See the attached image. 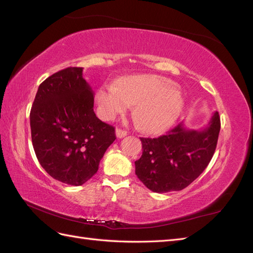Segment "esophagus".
<instances>
[{
  "label": "esophagus",
  "instance_id": "obj_1",
  "mask_svg": "<svg viewBox=\"0 0 253 253\" xmlns=\"http://www.w3.org/2000/svg\"><path fill=\"white\" fill-rule=\"evenodd\" d=\"M115 133H116L117 138H124V137H126L127 135L126 131H124V129H120V128H117Z\"/></svg>",
  "mask_w": 253,
  "mask_h": 253
}]
</instances>
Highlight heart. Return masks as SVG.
Returning <instances> with one entry per match:
<instances>
[{
  "mask_svg": "<svg viewBox=\"0 0 253 253\" xmlns=\"http://www.w3.org/2000/svg\"><path fill=\"white\" fill-rule=\"evenodd\" d=\"M99 113L106 120L126 113L131 104L144 132L163 134L178 120L185 99L176 84L162 76L135 75L98 90Z\"/></svg>",
  "mask_w": 253,
  "mask_h": 253,
  "instance_id": "1",
  "label": "heart"
}]
</instances>
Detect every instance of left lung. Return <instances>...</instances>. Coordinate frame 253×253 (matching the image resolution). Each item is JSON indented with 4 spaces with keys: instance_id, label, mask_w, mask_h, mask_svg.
Returning <instances> with one entry per match:
<instances>
[{
    "instance_id": "left-lung-1",
    "label": "left lung",
    "mask_w": 253,
    "mask_h": 253,
    "mask_svg": "<svg viewBox=\"0 0 253 253\" xmlns=\"http://www.w3.org/2000/svg\"><path fill=\"white\" fill-rule=\"evenodd\" d=\"M220 129L217 112L201 129L179 124L158 138H140L142 155L135 162V173L156 193L180 191L194 181L209 165Z\"/></svg>"
}]
</instances>
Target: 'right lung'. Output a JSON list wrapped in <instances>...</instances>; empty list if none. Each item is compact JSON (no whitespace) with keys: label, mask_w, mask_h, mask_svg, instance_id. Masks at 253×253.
Here are the masks:
<instances>
[{"label":"right lung","mask_w":253,"mask_h":253,"mask_svg":"<svg viewBox=\"0 0 253 253\" xmlns=\"http://www.w3.org/2000/svg\"><path fill=\"white\" fill-rule=\"evenodd\" d=\"M83 67H67L41 84L30 111L34 150L52 178L81 186L93 177L115 128L94 112V91Z\"/></svg>","instance_id":"add662e5"}]
</instances>
